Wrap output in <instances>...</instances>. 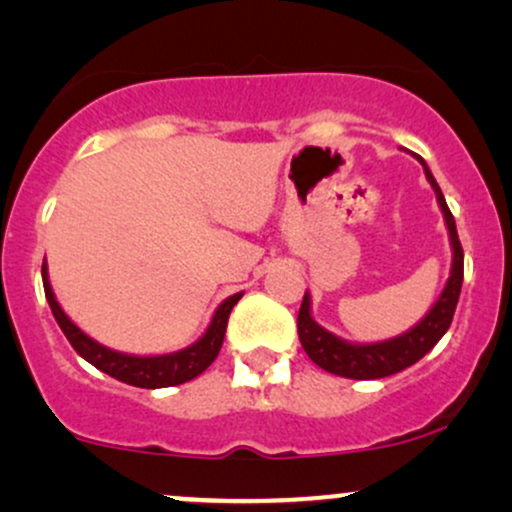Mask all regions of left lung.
<instances>
[{
  "mask_svg": "<svg viewBox=\"0 0 512 512\" xmlns=\"http://www.w3.org/2000/svg\"><path fill=\"white\" fill-rule=\"evenodd\" d=\"M419 162H422L426 182L434 189L438 208H441L443 220H446L448 227L453 261H450L446 287L438 294L434 306L422 316V321L414 323L405 333L381 342H350L330 333L321 323H316L314 314H311V294L306 290L297 318L299 342H302L304 352L309 354L311 362L330 371V374L354 378V381H369V378H386L398 374V371L417 364L424 354L434 350V345L446 335L450 321H453L455 306H458L462 290V275H465V254H462L458 227H455V218L450 213L446 198H443L441 186L436 184L429 165L424 160Z\"/></svg>",
  "mask_w": 512,
  "mask_h": 512,
  "instance_id": "1",
  "label": "left lung"
}]
</instances>
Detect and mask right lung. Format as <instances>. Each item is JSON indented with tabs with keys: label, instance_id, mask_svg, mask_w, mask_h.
<instances>
[{
	"label": "right lung",
	"instance_id": "obj_1",
	"mask_svg": "<svg viewBox=\"0 0 512 512\" xmlns=\"http://www.w3.org/2000/svg\"><path fill=\"white\" fill-rule=\"evenodd\" d=\"M42 287H45L47 304H50L54 318H57L59 328L66 335V340L71 342V347L86 359L88 364H93L95 369H100L102 374L117 378V381L129 383L136 388H170L179 386V383L191 381L198 374L208 369L210 364L218 357L222 340H225L227 330V318L234 304L242 299L244 292L232 294L215 309L213 318H210L206 333L201 335L196 342H191L189 347L177 352L167 354H126L117 352L112 347L100 345L98 340L90 338L88 333H83L81 328L64 314V309L59 306L54 290L50 285V273H47V261H42Z\"/></svg>",
	"mask_w": 512,
	"mask_h": 512
}]
</instances>
